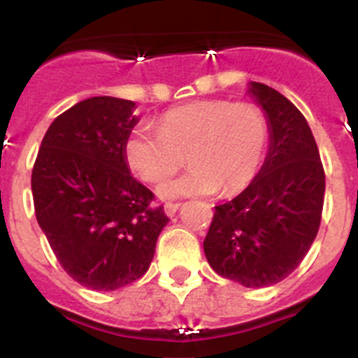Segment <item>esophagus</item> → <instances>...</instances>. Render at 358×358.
Listing matches in <instances>:
<instances>
[{
    "label": "esophagus",
    "instance_id": "esophagus-1",
    "mask_svg": "<svg viewBox=\"0 0 358 358\" xmlns=\"http://www.w3.org/2000/svg\"><path fill=\"white\" fill-rule=\"evenodd\" d=\"M179 208H181V202H166V204H164V213L169 215V217H173Z\"/></svg>",
    "mask_w": 358,
    "mask_h": 358
}]
</instances>
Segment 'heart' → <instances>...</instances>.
Listing matches in <instances>:
<instances>
[{
	"mask_svg": "<svg viewBox=\"0 0 358 358\" xmlns=\"http://www.w3.org/2000/svg\"><path fill=\"white\" fill-rule=\"evenodd\" d=\"M271 140L264 110L251 102L197 100L161 115L157 131L132 129L123 152L131 170L147 182L169 179L185 164L192 169L159 188L163 197L240 194L260 172Z\"/></svg>",
	"mask_w": 358,
	"mask_h": 358,
	"instance_id": "obj_1",
	"label": "heart"
}]
</instances>
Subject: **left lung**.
Segmentation results:
<instances>
[{
	"label": "left lung",
	"mask_w": 358,
	"mask_h": 358,
	"mask_svg": "<svg viewBox=\"0 0 358 358\" xmlns=\"http://www.w3.org/2000/svg\"><path fill=\"white\" fill-rule=\"evenodd\" d=\"M264 107L271 147L255 181L215 206L204 238L211 268L243 287L276 285L314 243L324 204V169L305 116L276 90L251 82Z\"/></svg>",
	"instance_id": "left-lung-1"
}]
</instances>
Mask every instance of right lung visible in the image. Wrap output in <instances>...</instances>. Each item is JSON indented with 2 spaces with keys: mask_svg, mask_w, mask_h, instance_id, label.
Masks as SVG:
<instances>
[{
  "mask_svg": "<svg viewBox=\"0 0 358 358\" xmlns=\"http://www.w3.org/2000/svg\"><path fill=\"white\" fill-rule=\"evenodd\" d=\"M134 106L113 96L73 106L53 120L31 170L37 222L53 255L93 290L140 280L170 220L127 169L123 145L138 123Z\"/></svg>",
  "mask_w": 358,
  "mask_h": 358,
  "instance_id": "add662e5",
  "label": "right lung"
}]
</instances>
